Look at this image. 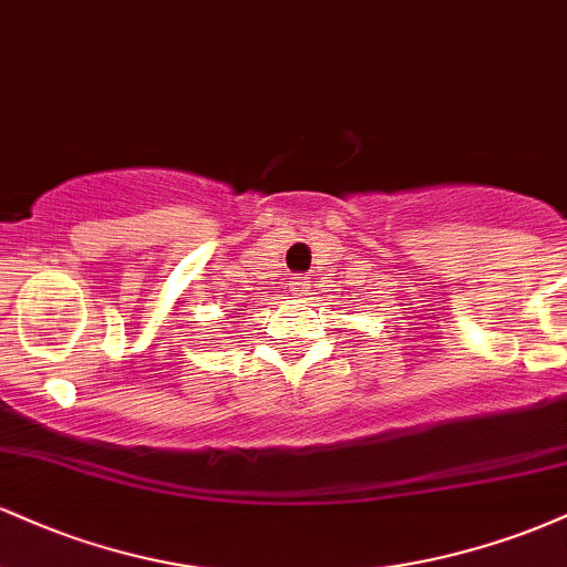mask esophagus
<instances>
[{
    "instance_id": "obj_1",
    "label": "esophagus",
    "mask_w": 567,
    "mask_h": 567,
    "mask_svg": "<svg viewBox=\"0 0 567 567\" xmlns=\"http://www.w3.org/2000/svg\"><path fill=\"white\" fill-rule=\"evenodd\" d=\"M292 292H296V296H306V292H309V288H311V282H309V277H292Z\"/></svg>"
}]
</instances>
